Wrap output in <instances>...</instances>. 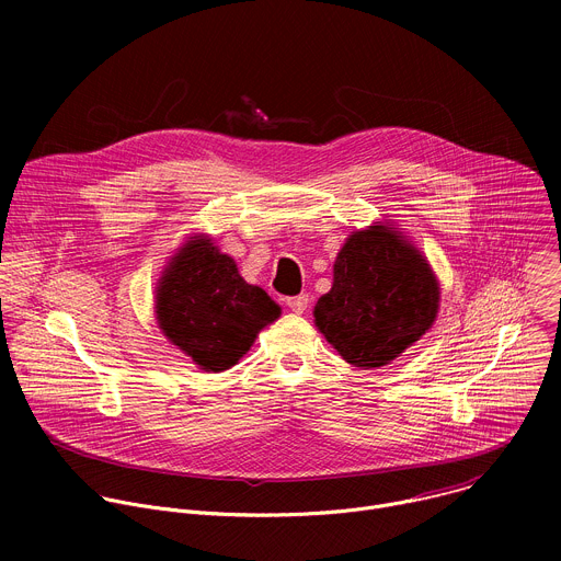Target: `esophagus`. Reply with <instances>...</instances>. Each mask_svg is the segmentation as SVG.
Returning <instances> with one entry per match:
<instances>
[{
  "instance_id": "obj_1",
  "label": "esophagus",
  "mask_w": 561,
  "mask_h": 561,
  "mask_svg": "<svg viewBox=\"0 0 561 561\" xmlns=\"http://www.w3.org/2000/svg\"><path fill=\"white\" fill-rule=\"evenodd\" d=\"M308 304H310V297H308L306 293H301V295H295V297H288V299H286V306H288L293 312H297V314H301V312L308 308Z\"/></svg>"
}]
</instances>
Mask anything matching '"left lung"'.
Returning a JSON list of instances; mask_svg holds the SVG:
<instances>
[{
	"instance_id": "left-lung-1",
	"label": "left lung",
	"mask_w": 561,
	"mask_h": 561,
	"mask_svg": "<svg viewBox=\"0 0 561 561\" xmlns=\"http://www.w3.org/2000/svg\"><path fill=\"white\" fill-rule=\"evenodd\" d=\"M439 295L426 255L390 221H375L346 237L314 327L348 364L379 368L433 329Z\"/></svg>"
}]
</instances>
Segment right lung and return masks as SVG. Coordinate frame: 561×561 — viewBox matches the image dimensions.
Returning <instances> with one entry per match:
<instances>
[{
	"mask_svg": "<svg viewBox=\"0 0 561 561\" xmlns=\"http://www.w3.org/2000/svg\"><path fill=\"white\" fill-rule=\"evenodd\" d=\"M279 314V304L239 275L206 232L186 239L154 286L159 331L206 373L234 366Z\"/></svg>",
	"mask_w": 561,
	"mask_h": 561,
	"instance_id": "add662e5",
	"label": "right lung"
}]
</instances>
